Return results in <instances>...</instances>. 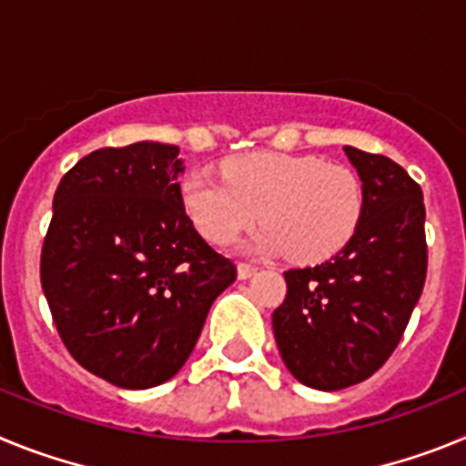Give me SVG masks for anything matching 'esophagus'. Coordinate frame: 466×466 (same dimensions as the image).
Returning <instances> with one entry per match:
<instances>
[{
    "label": "esophagus",
    "mask_w": 466,
    "mask_h": 466,
    "mask_svg": "<svg viewBox=\"0 0 466 466\" xmlns=\"http://www.w3.org/2000/svg\"><path fill=\"white\" fill-rule=\"evenodd\" d=\"M257 266H252V263H238V278L240 279H247V278H252L254 273H257Z\"/></svg>",
    "instance_id": "esophagus-1"
}]
</instances>
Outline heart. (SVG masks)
I'll return each mask as SVG.
<instances>
[{
	"mask_svg": "<svg viewBox=\"0 0 466 466\" xmlns=\"http://www.w3.org/2000/svg\"><path fill=\"white\" fill-rule=\"evenodd\" d=\"M221 178L188 175L182 205L212 245L236 242L258 221L261 252H284L294 261H324L339 254L364 217V187L352 167L312 154H245L221 163Z\"/></svg>",
	"mask_w": 466,
	"mask_h": 466,
	"instance_id": "1",
	"label": "heart"
}]
</instances>
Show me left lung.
Listing matches in <instances>:
<instances>
[{
  "mask_svg": "<svg viewBox=\"0 0 466 466\" xmlns=\"http://www.w3.org/2000/svg\"><path fill=\"white\" fill-rule=\"evenodd\" d=\"M364 187V217L336 257L284 273L273 312L284 364L324 392L371 378L390 360L427 278L422 188L399 163L345 147Z\"/></svg>",
  "mask_w": 466,
  "mask_h": 466,
  "instance_id": "obj_1",
  "label": "left lung"
}]
</instances>
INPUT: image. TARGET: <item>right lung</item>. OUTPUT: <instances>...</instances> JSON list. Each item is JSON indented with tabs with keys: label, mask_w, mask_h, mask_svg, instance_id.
<instances>
[{
	"label": "right lung",
	"mask_w": 466,
	"mask_h": 466,
	"mask_svg": "<svg viewBox=\"0 0 466 466\" xmlns=\"http://www.w3.org/2000/svg\"><path fill=\"white\" fill-rule=\"evenodd\" d=\"M179 149L105 147L57 184L41 247V287L69 355L127 390L170 380L214 299L236 282L184 212Z\"/></svg>",
	"instance_id": "obj_1"
}]
</instances>
